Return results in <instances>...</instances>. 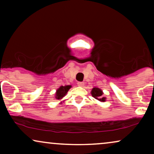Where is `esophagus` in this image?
Listing matches in <instances>:
<instances>
[{
    "label": "esophagus",
    "mask_w": 154,
    "mask_h": 154,
    "mask_svg": "<svg viewBox=\"0 0 154 154\" xmlns=\"http://www.w3.org/2000/svg\"><path fill=\"white\" fill-rule=\"evenodd\" d=\"M77 85H79V86H80V87H83V86L85 85V83H83V82H78L77 83Z\"/></svg>",
    "instance_id": "34e87169"
}]
</instances>
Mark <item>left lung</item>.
Masks as SVG:
<instances>
[{"instance_id": "obj_1", "label": "left lung", "mask_w": 154, "mask_h": 154, "mask_svg": "<svg viewBox=\"0 0 154 154\" xmlns=\"http://www.w3.org/2000/svg\"><path fill=\"white\" fill-rule=\"evenodd\" d=\"M91 94L92 96L94 98H95L96 100H98L99 101H101V102H104L105 100H106L105 97H102L103 92L100 88H94L92 90Z\"/></svg>"}]
</instances>
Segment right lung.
<instances>
[{"mask_svg": "<svg viewBox=\"0 0 154 154\" xmlns=\"http://www.w3.org/2000/svg\"><path fill=\"white\" fill-rule=\"evenodd\" d=\"M71 88V85H65V86H61L59 89L57 90L56 92V97L55 98L57 100H61L66 95L67 92L69 91V90Z\"/></svg>", "mask_w": 154, "mask_h": 154, "instance_id": "obj_1", "label": "right lung"}]
</instances>
